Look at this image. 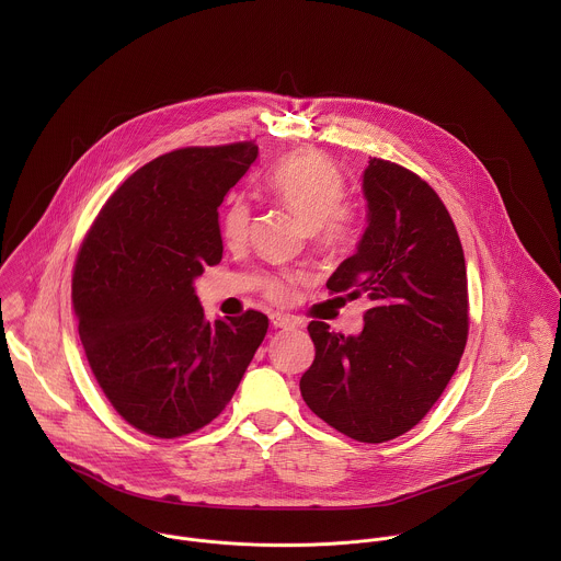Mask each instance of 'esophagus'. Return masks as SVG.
Listing matches in <instances>:
<instances>
[{"label":"esophagus","instance_id":"esophagus-1","mask_svg":"<svg viewBox=\"0 0 561 561\" xmlns=\"http://www.w3.org/2000/svg\"><path fill=\"white\" fill-rule=\"evenodd\" d=\"M270 321H272L274 328H294V325L298 323V321L294 320L291 316H287V313H272Z\"/></svg>","mask_w":561,"mask_h":561}]
</instances>
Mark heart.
Here are the masks:
<instances>
[{
	"label": "heart",
	"instance_id": "1",
	"mask_svg": "<svg viewBox=\"0 0 561 561\" xmlns=\"http://www.w3.org/2000/svg\"><path fill=\"white\" fill-rule=\"evenodd\" d=\"M267 190L289 207L309 229L321 248L341 245L356 231V211L343 205L345 183L334 163L318 151H298L278 161L267 176ZM250 207L236 198L222 218V233L229 243L245 240ZM302 280L300 274L270 276L263 285L272 300H289L291 287Z\"/></svg>",
	"mask_w": 561,
	"mask_h": 561
}]
</instances>
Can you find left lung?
Wrapping results in <instances>:
<instances>
[{"label":"left lung","mask_w":561,"mask_h":561,"mask_svg":"<svg viewBox=\"0 0 561 561\" xmlns=\"http://www.w3.org/2000/svg\"><path fill=\"white\" fill-rule=\"evenodd\" d=\"M367 229L328 278L332 294H367L360 334L311 321L316 360L307 405L341 434L385 443L412 430L458 369L469 334L465 252L438 194L398 163L363 172Z\"/></svg>","instance_id":"8db88e82"}]
</instances>
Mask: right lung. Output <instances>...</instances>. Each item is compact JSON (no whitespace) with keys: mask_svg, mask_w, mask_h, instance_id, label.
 <instances>
[{"mask_svg":"<svg viewBox=\"0 0 561 561\" xmlns=\"http://www.w3.org/2000/svg\"><path fill=\"white\" fill-rule=\"evenodd\" d=\"M252 142L190 147L134 172L99 211L73 272L90 369L136 430L176 438L240 387L267 318L205 320L194 280L222 259L218 207L256 160Z\"/></svg>","mask_w":561,"mask_h":561,"instance_id":"right-lung-1","label":"right lung"}]
</instances>
